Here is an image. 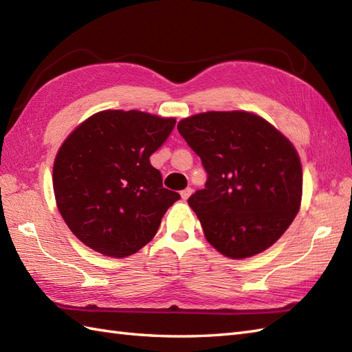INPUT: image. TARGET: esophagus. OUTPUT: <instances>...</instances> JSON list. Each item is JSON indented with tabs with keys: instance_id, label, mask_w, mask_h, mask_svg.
Returning a JSON list of instances; mask_svg holds the SVG:
<instances>
[{
	"instance_id": "1",
	"label": "esophagus",
	"mask_w": 352,
	"mask_h": 352,
	"mask_svg": "<svg viewBox=\"0 0 352 352\" xmlns=\"http://www.w3.org/2000/svg\"><path fill=\"white\" fill-rule=\"evenodd\" d=\"M192 195V189L190 187H187V189H184V190H182V198L186 201L187 198H189V196Z\"/></svg>"
}]
</instances>
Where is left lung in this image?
Masks as SVG:
<instances>
[{
	"label": "left lung",
	"mask_w": 352,
	"mask_h": 352,
	"mask_svg": "<svg viewBox=\"0 0 352 352\" xmlns=\"http://www.w3.org/2000/svg\"><path fill=\"white\" fill-rule=\"evenodd\" d=\"M207 183L187 202L208 243L231 259L264 252L296 219L303 173L294 145L246 111L204 112L178 122Z\"/></svg>",
	"instance_id": "obj_1"
}]
</instances>
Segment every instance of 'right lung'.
Returning <instances> with one entry per match:
<instances>
[{
    "label": "right lung",
    "mask_w": 352,
    "mask_h": 352,
    "mask_svg": "<svg viewBox=\"0 0 352 352\" xmlns=\"http://www.w3.org/2000/svg\"><path fill=\"white\" fill-rule=\"evenodd\" d=\"M175 126L141 111H102L79 124L54 162L56 207L85 246L106 256L133 255L156 235L179 199L162 184L150 156Z\"/></svg>",
    "instance_id": "obj_1"
}]
</instances>
